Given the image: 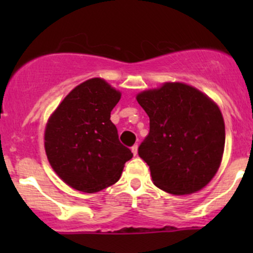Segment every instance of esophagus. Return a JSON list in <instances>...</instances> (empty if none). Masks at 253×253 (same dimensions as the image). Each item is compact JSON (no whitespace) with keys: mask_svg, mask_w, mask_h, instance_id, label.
I'll return each instance as SVG.
<instances>
[{"mask_svg":"<svg viewBox=\"0 0 253 253\" xmlns=\"http://www.w3.org/2000/svg\"><path fill=\"white\" fill-rule=\"evenodd\" d=\"M130 151H132L133 156L138 155V145H133V146L130 147Z\"/></svg>","mask_w":253,"mask_h":253,"instance_id":"obj_1","label":"esophagus"}]
</instances>
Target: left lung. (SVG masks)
<instances>
[{"label":"left lung","instance_id":"obj_1","mask_svg":"<svg viewBox=\"0 0 253 253\" xmlns=\"http://www.w3.org/2000/svg\"><path fill=\"white\" fill-rule=\"evenodd\" d=\"M150 118V133L139 157L156 187L188 195L216 175L225 149V121L210 96L182 82H165L136 95Z\"/></svg>","mask_w":253,"mask_h":253}]
</instances>
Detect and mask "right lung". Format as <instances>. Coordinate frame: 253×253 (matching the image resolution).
I'll list each match as a JSON object with an SVG mask.
<instances>
[{
  "mask_svg": "<svg viewBox=\"0 0 253 253\" xmlns=\"http://www.w3.org/2000/svg\"><path fill=\"white\" fill-rule=\"evenodd\" d=\"M121 92L103 78L74 88L50 115L43 133L48 163L69 187L96 193L117 183L133 157L119 141L110 112Z\"/></svg>",
  "mask_w": 253,
  "mask_h": 253,
  "instance_id": "add662e5",
  "label": "right lung"
}]
</instances>
